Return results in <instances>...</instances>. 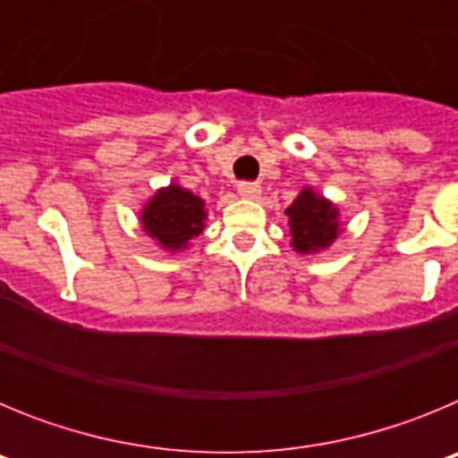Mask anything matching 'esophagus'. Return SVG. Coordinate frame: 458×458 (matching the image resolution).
I'll list each match as a JSON object with an SVG mask.
<instances>
[{"mask_svg": "<svg viewBox=\"0 0 458 458\" xmlns=\"http://www.w3.org/2000/svg\"><path fill=\"white\" fill-rule=\"evenodd\" d=\"M238 194L245 199H257L261 194V185L259 183H238Z\"/></svg>", "mask_w": 458, "mask_h": 458, "instance_id": "34e87169", "label": "esophagus"}]
</instances>
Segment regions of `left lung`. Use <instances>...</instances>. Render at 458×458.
<instances>
[{
    "instance_id": "8db88e82",
    "label": "left lung",
    "mask_w": 458,
    "mask_h": 458,
    "mask_svg": "<svg viewBox=\"0 0 458 458\" xmlns=\"http://www.w3.org/2000/svg\"><path fill=\"white\" fill-rule=\"evenodd\" d=\"M291 226V248L301 254L330 248L339 236V210L333 201L311 188L302 190L286 208Z\"/></svg>"
}]
</instances>
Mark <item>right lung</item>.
I'll return each instance as SVG.
<instances>
[{"instance_id": "right-lung-1", "label": "right lung", "mask_w": 458, "mask_h": 458, "mask_svg": "<svg viewBox=\"0 0 458 458\" xmlns=\"http://www.w3.org/2000/svg\"><path fill=\"white\" fill-rule=\"evenodd\" d=\"M204 199L190 190L172 183L160 188L147 201L140 213L141 229L160 242V248L169 252H181L188 248L194 236L204 232L206 208Z\"/></svg>"}]
</instances>
